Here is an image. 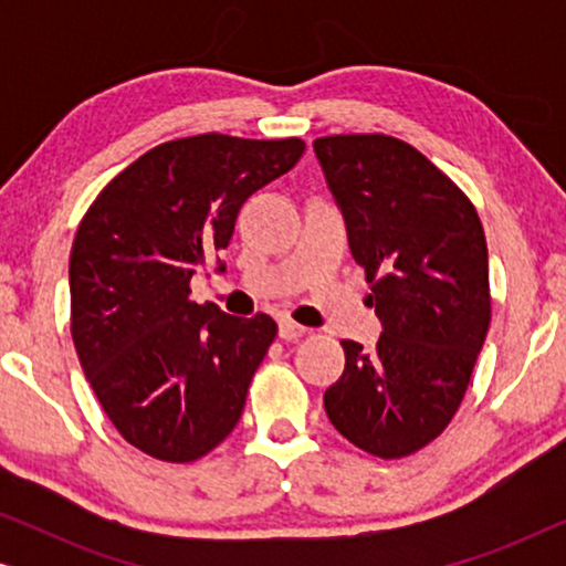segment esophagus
I'll list each match as a JSON object with an SVG mask.
<instances>
[{
    "label": "esophagus",
    "mask_w": 566,
    "mask_h": 566,
    "mask_svg": "<svg viewBox=\"0 0 566 566\" xmlns=\"http://www.w3.org/2000/svg\"><path fill=\"white\" fill-rule=\"evenodd\" d=\"M306 335V327H301V324H296V322H291V319H281L277 322V337L281 339H298V337H304Z\"/></svg>",
    "instance_id": "obj_1"
}]
</instances>
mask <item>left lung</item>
Here are the masks:
<instances>
[{
  "mask_svg": "<svg viewBox=\"0 0 566 566\" xmlns=\"http://www.w3.org/2000/svg\"><path fill=\"white\" fill-rule=\"evenodd\" d=\"M347 242L374 283V347L343 339L345 370L324 391L329 422L363 451L401 459L459 409L490 327V260L469 198L399 138L314 142Z\"/></svg>",
  "mask_w": 566,
  "mask_h": 566,
  "instance_id": "1",
  "label": "left lung"
}]
</instances>
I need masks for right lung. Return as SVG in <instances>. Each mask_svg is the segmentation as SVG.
<instances>
[{
    "label": "right lung",
    "instance_id": "add662e5",
    "mask_svg": "<svg viewBox=\"0 0 566 566\" xmlns=\"http://www.w3.org/2000/svg\"><path fill=\"white\" fill-rule=\"evenodd\" d=\"M301 138H177L123 169L84 216L69 260L72 337L115 430L159 461L188 463L234 430L275 339L252 319L190 301V277L227 265L244 200L289 172Z\"/></svg>",
    "mask_w": 566,
    "mask_h": 566
}]
</instances>
